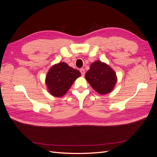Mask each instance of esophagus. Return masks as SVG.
I'll use <instances>...</instances> for the list:
<instances>
[{"instance_id":"1","label":"esophagus","mask_w":157,"mask_h":157,"mask_svg":"<svg viewBox=\"0 0 157 157\" xmlns=\"http://www.w3.org/2000/svg\"><path fill=\"white\" fill-rule=\"evenodd\" d=\"M80 73H81L82 77H84V75H85V71H84V69H80Z\"/></svg>"}]
</instances>
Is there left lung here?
Here are the masks:
<instances>
[{
	"instance_id": "obj_1",
	"label": "left lung",
	"mask_w": 157,
	"mask_h": 157,
	"mask_svg": "<svg viewBox=\"0 0 157 157\" xmlns=\"http://www.w3.org/2000/svg\"><path fill=\"white\" fill-rule=\"evenodd\" d=\"M85 78L94 90L101 94L111 92L117 82V76L108 65L97 61L90 65Z\"/></svg>"
}]
</instances>
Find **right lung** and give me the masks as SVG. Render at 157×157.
<instances>
[{
	"mask_svg": "<svg viewBox=\"0 0 157 157\" xmlns=\"http://www.w3.org/2000/svg\"><path fill=\"white\" fill-rule=\"evenodd\" d=\"M80 76V71L64 62L54 65L46 75V84L50 93L56 97L63 96Z\"/></svg>",
	"mask_w": 157,
	"mask_h": 157,
	"instance_id": "1",
	"label": "right lung"
}]
</instances>
